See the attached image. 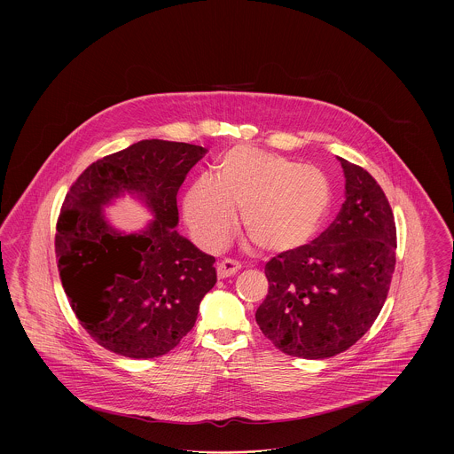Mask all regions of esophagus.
<instances>
[{"instance_id": "esophagus-1", "label": "esophagus", "mask_w": 454, "mask_h": 454, "mask_svg": "<svg viewBox=\"0 0 454 454\" xmlns=\"http://www.w3.org/2000/svg\"><path fill=\"white\" fill-rule=\"evenodd\" d=\"M239 269H241V263L237 262V260H221V262L217 263L216 267L217 278H219V279H224V278H231V276H235V274H237Z\"/></svg>"}]
</instances>
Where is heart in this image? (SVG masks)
Returning <instances> with one entry per match:
<instances>
[{"instance_id":"b5f03b06","label":"heart","mask_w":454,"mask_h":454,"mask_svg":"<svg viewBox=\"0 0 454 454\" xmlns=\"http://www.w3.org/2000/svg\"><path fill=\"white\" fill-rule=\"evenodd\" d=\"M332 204L325 173L276 153L237 146L217 165V178L200 175L184 199V215L195 239L221 248L235 231L238 207L245 230L276 254L296 252L324 224Z\"/></svg>"}]
</instances>
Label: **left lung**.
I'll list each match as a JSON object with an SVG mask.
<instances>
[{
    "instance_id": "8db88e82",
    "label": "left lung",
    "mask_w": 454,
    "mask_h": 454,
    "mask_svg": "<svg viewBox=\"0 0 454 454\" xmlns=\"http://www.w3.org/2000/svg\"><path fill=\"white\" fill-rule=\"evenodd\" d=\"M346 200L309 245L265 265L269 293L255 320L287 356L325 359L354 346L378 318L395 270L396 228L369 173L339 158Z\"/></svg>"
}]
</instances>
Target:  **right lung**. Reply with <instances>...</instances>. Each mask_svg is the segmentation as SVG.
Wrapping results in <instances>:
<instances>
[{
	"instance_id": "right-lung-1",
	"label": "right lung",
	"mask_w": 454,
	"mask_h": 454,
	"mask_svg": "<svg viewBox=\"0 0 454 454\" xmlns=\"http://www.w3.org/2000/svg\"><path fill=\"white\" fill-rule=\"evenodd\" d=\"M207 153L145 139L91 163L66 194L56 257L69 304L90 337L119 356L152 359L192 330L216 284L215 257L176 233V192ZM136 194L155 216L139 234L109 226L103 206Z\"/></svg>"
}]
</instances>
